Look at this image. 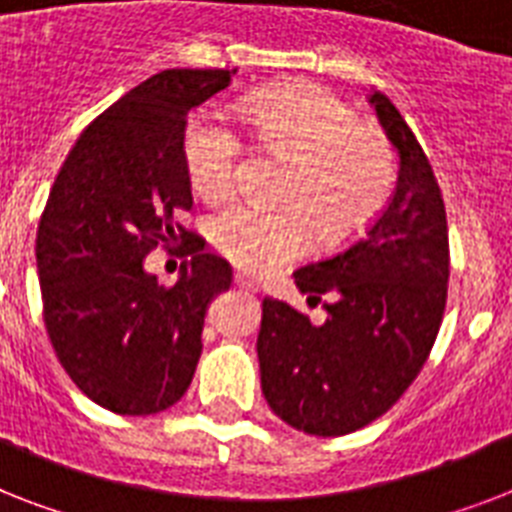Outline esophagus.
Instances as JSON below:
<instances>
[{
    "mask_svg": "<svg viewBox=\"0 0 512 512\" xmlns=\"http://www.w3.org/2000/svg\"><path fill=\"white\" fill-rule=\"evenodd\" d=\"M233 284L241 289H247V292H257V281L249 279L247 273H236V276H233Z\"/></svg>",
    "mask_w": 512,
    "mask_h": 512,
    "instance_id": "1",
    "label": "esophagus"
}]
</instances>
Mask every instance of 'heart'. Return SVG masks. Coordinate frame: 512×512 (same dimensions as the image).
I'll return each instance as SVG.
<instances>
[{"instance_id":"1","label":"heart","mask_w":512,"mask_h":512,"mask_svg":"<svg viewBox=\"0 0 512 512\" xmlns=\"http://www.w3.org/2000/svg\"><path fill=\"white\" fill-rule=\"evenodd\" d=\"M239 119L263 148L289 159L281 204L233 201L209 220V239L244 271L263 273L321 247L348 241L377 217L396 183V156L342 100L313 84L276 87L239 106ZM196 193L217 201L236 185L241 140L215 111L193 116L183 140Z\"/></svg>"}]
</instances>
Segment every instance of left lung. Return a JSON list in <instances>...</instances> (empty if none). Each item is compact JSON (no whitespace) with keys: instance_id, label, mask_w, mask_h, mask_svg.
Wrapping results in <instances>:
<instances>
[{"instance_id":"obj_1","label":"left lung","mask_w":512,"mask_h":512,"mask_svg":"<svg viewBox=\"0 0 512 512\" xmlns=\"http://www.w3.org/2000/svg\"><path fill=\"white\" fill-rule=\"evenodd\" d=\"M369 103L398 151L388 207L356 241L295 271L316 327L265 297L257 335L260 385L273 414L311 436H345L382 417L420 374L444 319L449 284L446 209L422 146L382 92Z\"/></svg>"}]
</instances>
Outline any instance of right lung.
<instances>
[{"mask_svg":"<svg viewBox=\"0 0 512 512\" xmlns=\"http://www.w3.org/2000/svg\"><path fill=\"white\" fill-rule=\"evenodd\" d=\"M236 68L151 76L79 135L36 233L44 324L84 396L116 414H156L188 390L212 297L231 265L180 225L193 207L185 119L231 84ZM191 254L172 288L145 271L159 243Z\"/></svg>","mask_w":512,"mask_h":512,"instance_id":"add662e5","label":"right lung"}]
</instances>
